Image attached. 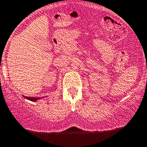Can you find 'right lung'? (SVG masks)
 <instances>
[{"mask_svg": "<svg viewBox=\"0 0 147 147\" xmlns=\"http://www.w3.org/2000/svg\"><path fill=\"white\" fill-rule=\"evenodd\" d=\"M22 96H23L25 99H26V100H30V101H32V102H36L37 100H40V99L44 98V97H29V96H24V95H22Z\"/></svg>", "mask_w": 147, "mask_h": 147, "instance_id": "obj_1", "label": "right lung"}]
</instances>
